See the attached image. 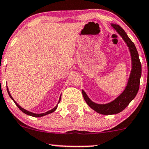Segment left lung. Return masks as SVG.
Returning <instances> with one entry per match:
<instances>
[{"mask_svg":"<svg viewBox=\"0 0 149 149\" xmlns=\"http://www.w3.org/2000/svg\"><path fill=\"white\" fill-rule=\"evenodd\" d=\"M112 27L117 32L126 42L131 55L132 69L130 77L124 91L115 98L113 101L106 104H98L91 101L84 90H82V95L86 103L91 108L96 112L102 114H115L121 112L128 106V104L135 98L139 88V82L141 76V66L139 55L134 43L130 40L126 32L119 25L112 23Z\"/></svg>","mask_w":149,"mask_h":149,"instance_id":"obj_1","label":"left lung"}]
</instances>
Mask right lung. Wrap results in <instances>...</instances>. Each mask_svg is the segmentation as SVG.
<instances>
[{
  "label": "right lung",
  "mask_w": 149,
  "mask_h": 149,
  "mask_svg": "<svg viewBox=\"0 0 149 149\" xmlns=\"http://www.w3.org/2000/svg\"><path fill=\"white\" fill-rule=\"evenodd\" d=\"M7 90H8V92L9 96H10V97L11 98L12 100H13L14 102V103H15V104H16V105H17V106L18 107H19V109H20V110L22 111L23 112H24L25 114H28V115H30V116H35V117H41V116H45V115H46V114H51V113H52V112H54V111H55V110H56L57 107V105H56V106H55V107H54V108L52 109V110H51L48 111V112H45V113H42V114H35V113H33V112H29V111H27L26 110H25V109H23V107H21L20 106V105H19V104H17V102H16L15 101H14V98H12V96H11V94H10V91H9V89H8V86H7ZM60 100H61V96H60V100H59L58 103H60Z\"/></svg>",
  "instance_id": "right-lung-1"
}]
</instances>
